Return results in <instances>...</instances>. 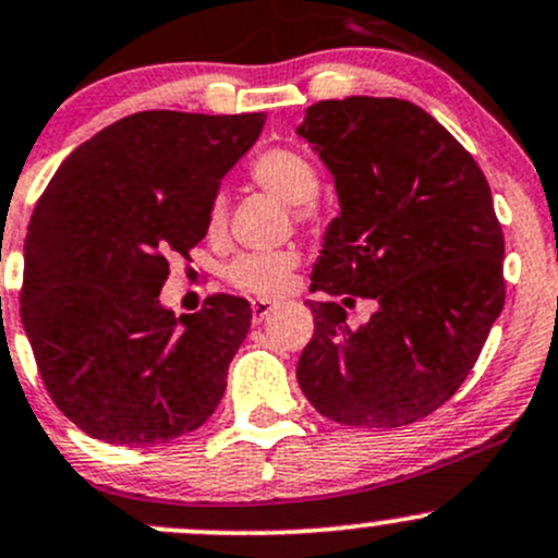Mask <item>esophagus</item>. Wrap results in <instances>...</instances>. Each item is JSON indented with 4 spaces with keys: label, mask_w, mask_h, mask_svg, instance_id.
<instances>
[{
    "label": "esophagus",
    "mask_w": 558,
    "mask_h": 558,
    "mask_svg": "<svg viewBox=\"0 0 558 558\" xmlns=\"http://www.w3.org/2000/svg\"><path fill=\"white\" fill-rule=\"evenodd\" d=\"M272 310H275V302H269V299H254V302H251V317H254V323L265 320Z\"/></svg>",
    "instance_id": "34e87169"
}]
</instances>
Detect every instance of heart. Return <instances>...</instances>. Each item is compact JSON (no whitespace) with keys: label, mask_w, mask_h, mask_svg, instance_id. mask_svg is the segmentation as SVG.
Returning <instances> with one entry per match:
<instances>
[{"label":"heart","mask_w":558,"mask_h":558,"mask_svg":"<svg viewBox=\"0 0 558 558\" xmlns=\"http://www.w3.org/2000/svg\"><path fill=\"white\" fill-rule=\"evenodd\" d=\"M251 177L256 185L291 204L302 222H312L317 217V206L312 198L320 187V177H317L315 163L304 153L293 148H269L251 163ZM225 222H228V201L217 195L209 206V217H206V232L217 238L225 230ZM296 265L299 254L293 248L251 251V254L238 256L228 267V280L235 289L254 293V296H278L289 289Z\"/></svg>","instance_id":"b5f03b06"}]
</instances>
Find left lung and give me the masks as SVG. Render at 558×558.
Masks as SVG:
<instances>
[{
	"mask_svg": "<svg viewBox=\"0 0 558 558\" xmlns=\"http://www.w3.org/2000/svg\"><path fill=\"white\" fill-rule=\"evenodd\" d=\"M296 132L341 204L312 291L378 304L349 328L341 304L310 302L315 336L299 387L344 426L426 418L466 381L506 302L504 230L485 174L437 119L397 97L320 100Z\"/></svg>",
	"mask_w": 558,
	"mask_h": 558,
	"instance_id": "left-lung-1",
	"label": "left lung"
}]
</instances>
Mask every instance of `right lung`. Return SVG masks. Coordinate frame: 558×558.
I'll return each mask as SVG.
<instances>
[{"instance_id": "add662e5", "label": "right lung", "mask_w": 558, "mask_h": 558, "mask_svg": "<svg viewBox=\"0 0 558 558\" xmlns=\"http://www.w3.org/2000/svg\"><path fill=\"white\" fill-rule=\"evenodd\" d=\"M262 126L265 113H132L78 145L36 201L21 320L52 402L89 437L169 442L222 400L251 304L214 293L174 317L158 293Z\"/></svg>"}]
</instances>
